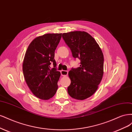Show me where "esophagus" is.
I'll list each match as a JSON object with an SVG mask.
<instances>
[{
  "mask_svg": "<svg viewBox=\"0 0 132 132\" xmlns=\"http://www.w3.org/2000/svg\"><path fill=\"white\" fill-rule=\"evenodd\" d=\"M61 74L62 76H66L68 75V71H65V70H61Z\"/></svg>",
  "mask_w": 132,
  "mask_h": 132,
  "instance_id": "obj_1",
  "label": "esophagus"
}]
</instances>
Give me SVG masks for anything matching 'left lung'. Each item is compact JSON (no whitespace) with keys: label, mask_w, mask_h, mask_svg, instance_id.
Listing matches in <instances>:
<instances>
[{"label":"left lung","mask_w":132,"mask_h":132,"mask_svg":"<svg viewBox=\"0 0 132 132\" xmlns=\"http://www.w3.org/2000/svg\"><path fill=\"white\" fill-rule=\"evenodd\" d=\"M62 37L72 56L80 60V66L72 68L69 72L71 84L68 93L74 99L84 100L94 94L103 78V52L94 38L86 32L64 33Z\"/></svg>","instance_id":"8db88e82"}]
</instances>
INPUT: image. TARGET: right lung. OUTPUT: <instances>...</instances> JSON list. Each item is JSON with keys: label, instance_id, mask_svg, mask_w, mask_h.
<instances>
[{"label": "right lung", "instance_id": "add662e5", "mask_svg": "<svg viewBox=\"0 0 132 132\" xmlns=\"http://www.w3.org/2000/svg\"><path fill=\"white\" fill-rule=\"evenodd\" d=\"M62 33H48L38 37L29 45L24 55L22 70L31 91L40 99L48 100L55 94L60 72L56 70L55 50ZM53 63L51 69L50 65Z\"/></svg>", "mask_w": 132, "mask_h": 132}]
</instances>
